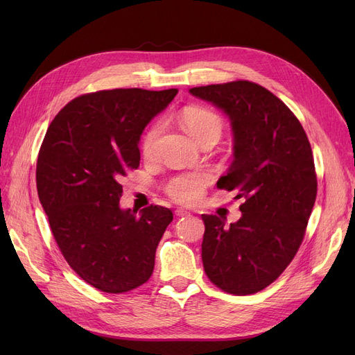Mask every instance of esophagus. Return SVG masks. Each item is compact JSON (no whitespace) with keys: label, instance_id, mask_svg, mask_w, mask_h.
<instances>
[{"label":"esophagus","instance_id":"1","mask_svg":"<svg viewBox=\"0 0 355 355\" xmlns=\"http://www.w3.org/2000/svg\"><path fill=\"white\" fill-rule=\"evenodd\" d=\"M175 214H176L178 218H184V216H189L191 213L187 211L185 209H176V210H175Z\"/></svg>","mask_w":355,"mask_h":355}]
</instances>
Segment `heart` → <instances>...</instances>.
<instances>
[{
	"label": "heart",
	"instance_id": "heart-1",
	"mask_svg": "<svg viewBox=\"0 0 355 355\" xmlns=\"http://www.w3.org/2000/svg\"><path fill=\"white\" fill-rule=\"evenodd\" d=\"M179 121L184 125L188 135L200 145L204 141H219L222 135V120L214 112L198 108V106H188L179 115ZM163 132L161 123H155L148 128L142 137V155L146 159H153L157 154V144ZM209 184V175L204 171H192L175 176L166 185V192L170 198L182 204L196 202L202 194L204 188Z\"/></svg>",
	"mask_w": 355,
	"mask_h": 355
}]
</instances>
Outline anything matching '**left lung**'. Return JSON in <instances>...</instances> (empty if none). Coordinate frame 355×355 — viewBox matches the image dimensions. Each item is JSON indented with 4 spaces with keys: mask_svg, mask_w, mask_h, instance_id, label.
Instances as JSON below:
<instances>
[{
    "mask_svg": "<svg viewBox=\"0 0 355 355\" xmlns=\"http://www.w3.org/2000/svg\"><path fill=\"white\" fill-rule=\"evenodd\" d=\"M189 93L228 115L234 159L218 188L244 198L234 223L201 214L204 271L223 292L252 295L282 275L304 240L317 197L313 151L295 114L259 84L240 80Z\"/></svg>",
    "mask_w": 355,
    "mask_h": 355,
    "instance_id": "1",
    "label": "left lung"
}]
</instances>
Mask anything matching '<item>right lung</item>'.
<instances>
[{
    "label": "right lung",
    "mask_w": 355,
    "mask_h": 355,
    "mask_svg": "<svg viewBox=\"0 0 355 355\" xmlns=\"http://www.w3.org/2000/svg\"><path fill=\"white\" fill-rule=\"evenodd\" d=\"M176 89H114L83 94L51 121L37 161L38 198L59 249L85 283L124 293L153 275L170 209H121V179L141 163L145 127Z\"/></svg>",
    "instance_id": "add662e5"
}]
</instances>
